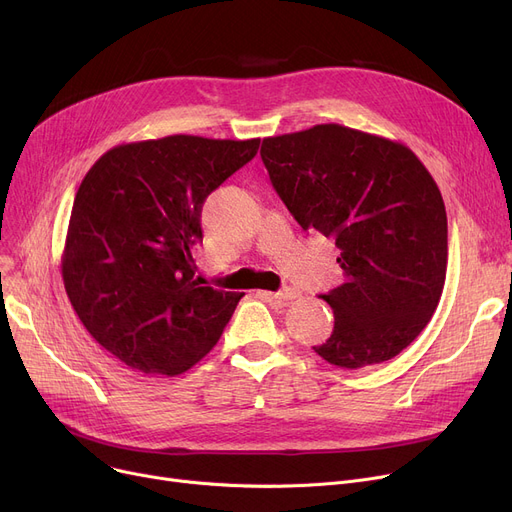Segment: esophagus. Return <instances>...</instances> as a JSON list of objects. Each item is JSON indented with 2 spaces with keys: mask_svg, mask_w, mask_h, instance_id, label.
<instances>
[{
  "mask_svg": "<svg viewBox=\"0 0 512 512\" xmlns=\"http://www.w3.org/2000/svg\"><path fill=\"white\" fill-rule=\"evenodd\" d=\"M263 299L270 301H294L299 299V290L297 288H282L280 292H259Z\"/></svg>",
  "mask_w": 512,
  "mask_h": 512,
  "instance_id": "obj_1",
  "label": "esophagus"
}]
</instances>
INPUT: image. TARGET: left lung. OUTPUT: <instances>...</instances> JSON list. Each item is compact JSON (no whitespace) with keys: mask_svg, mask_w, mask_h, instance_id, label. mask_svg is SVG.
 I'll list each match as a JSON object with an SVG mask.
<instances>
[{"mask_svg":"<svg viewBox=\"0 0 512 512\" xmlns=\"http://www.w3.org/2000/svg\"><path fill=\"white\" fill-rule=\"evenodd\" d=\"M261 159L292 218L340 249L346 280L319 297L334 332L313 351L344 369L396 357L446 280L448 222L432 174L409 147L340 124L263 139Z\"/></svg>","mask_w":512,"mask_h":512,"instance_id":"obj_1","label":"left lung"}]
</instances>
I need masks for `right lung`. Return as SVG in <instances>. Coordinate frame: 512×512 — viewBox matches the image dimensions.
Masks as SVG:
<instances>
[{
  "label": "right lung",
  "instance_id": "add662e5",
  "mask_svg": "<svg viewBox=\"0 0 512 512\" xmlns=\"http://www.w3.org/2000/svg\"><path fill=\"white\" fill-rule=\"evenodd\" d=\"M257 149L259 139L172 134L110 149L80 182L62 255L66 294L130 369L170 378L191 369L245 297L205 286L191 251L207 195Z\"/></svg>",
  "mask_w": 512,
  "mask_h": 512
}]
</instances>
